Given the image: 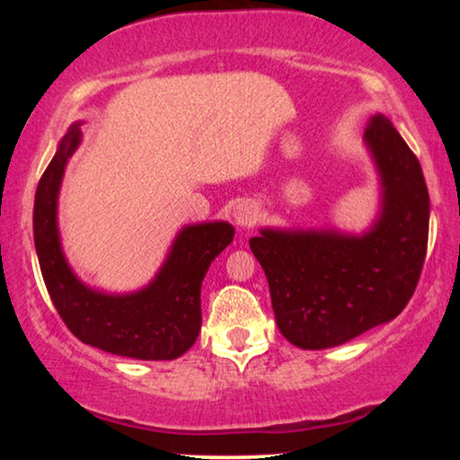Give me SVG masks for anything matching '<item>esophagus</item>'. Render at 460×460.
Returning a JSON list of instances; mask_svg holds the SVG:
<instances>
[{
  "label": "esophagus",
  "instance_id": "esophagus-1",
  "mask_svg": "<svg viewBox=\"0 0 460 460\" xmlns=\"http://www.w3.org/2000/svg\"><path fill=\"white\" fill-rule=\"evenodd\" d=\"M232 217H234L236 226H241V228H249V226H253L257 222V217H260V211H257V207L253 203H249V200H243V203L236 205L234 213H232Z\"/></svg>",
  "mask_w": 460,
  "mask_h": 460
}]
</instances>
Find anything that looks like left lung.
I'll return each mask as SVG.
<instances>
[{"instance_id":"8db88e82","label":"left lung","mask_w":460,"mask_h":460,"mask_svg":"<svg viewBox=\"0 0 460 460\" xmlns=\"http://www.w3.org/2000/svg\"><path fill=\"white\" fill-rule=\"evenodd\" d=\"M381 180V211L364 234L260 230L249 247L270 285L276 324L301 349L341 345L404 310L429 234L420 163L381 112L364 129Z\"/></svg>"}]
</instances>
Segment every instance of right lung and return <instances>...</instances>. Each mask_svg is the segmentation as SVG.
I'll list each match as a JSON object with an SVG mask.
<instances>
[{"instance_id": "add662e5", "label": "right lung", "mask_w": 460, "mask_h": 460, "mask_svg": "<svg viewBox=\"0 0 460 460\" xmlns=\"http://www.w3.org/2000/svg\"><path fill=\"white\" fill-rule=\"evenodd\" d=\"M79 142V123H75L35 192V251L52 304L68 331L93 348L136 360L180 358L199 337L200 285L207 270L232 243L234 228L228 222L184 226L153 282L136 293L111 295L85 287L62 253L56 219L62 175Z\"/></svg>"}]
</instances>
